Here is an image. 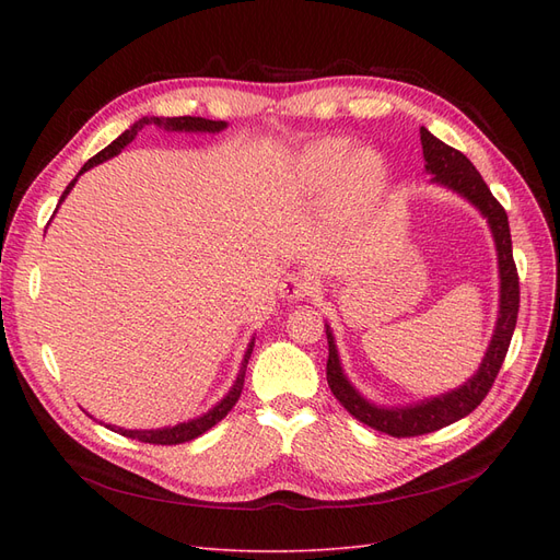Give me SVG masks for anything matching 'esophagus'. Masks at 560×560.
<instances>
[{"instance_id":"1","label":"esophagus","mask_w":560,"mask_h":560,"mask_svg":"<svg viewBox=\"0 0 560 560\" xmlns=\"http://www.w3.org/2000/svg\"><path fill=\"white\" fill-rule=\"evenodd\" d=\"M311 292H313V282L308 276H303V273L287 276L284 282L280 284V296L287 301H303L311 296Z\"/></svg>"}]
</instances>
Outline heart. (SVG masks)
Instances as JSON below:
<instances>
[{"instance_id": "heart-1", "label": "heart", "mask_w": 560, "mask_h": 560, "mask_svg": "<svg viewBox=\"0 0 560 560\" xmlns=\"http://www.w3.org/2000/svg\"><path fill=\"white\" fill-rule=\"evenodd\" d=\"M296 173L308 189L329 194L341 179V189L354 200H371L381 194L385 179L378 156L360 151L350 159V144L343 140H319L299 156Z\"/></svg>"}]
</instances>
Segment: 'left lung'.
<instances>
[{"mask_svg":"<svg viewBox=\"0 0 560 560\" xmlns=\"http://www.w3.org/2000/svg\"><path fill=\"white\" fill-rule=\"evenodd\" d=\"M420 144L422 156H425V171L430 173V182L436 186L465 198L469 206L479 210L486 219V224L493 235L495 252H498V278H500V303H498V319L493 336L486 348L479 369L474 371L463 385H457L444 395L420 399L404 406H381L366 399L358 387L346 376L341 358H338L336 338L331 327H327V343H329V360H327V383L334 397L343 404V409L358 418L364 425L385 432L389 436H418L436 432L451 422L469 416L493 387L498 371L504 362V354L510 350L512 334L516 329L518 315V273L512 254V233L510 219H506L504 208L490 194L488 184L479 175L471 161L460 154V151L436 140L428 128H420Z\"/></svg>","mask_w":560,"mask_h":560,"instance_id":"left-lung-1","label":"left lung"}]
</instances>
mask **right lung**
Here are the masks:
<instances>
[{
	"mask_svg": "<svg viewBox=\"0 0 560 560\" xmlns=\"http://www.w3.org/2000/svg\"><path fill=\"white\" fill-rule=\"evenodd\" d=\"M147 126H156L161 130H167V132H222L229 128L226 121H210V118H200V116H142L140 121H135L126 132L118 135V138L107 144L100 154H95L86 165L81 167L79 175L67 184V189L62 191L60 196V202L70 196V191L74 189L77 179L91 171V167L105 163L114 156L121 154V149H126L135 138H138V132ZM58 202V208H60ZM56 208V212H58ZM252 348H254V336L249 338L247 343V350L243 354V362H241V369H238V376H235L233 385L229 387V393L219 399L212 409H208L206 413H200L191 420H184V422H177V425H167V428H156V430H126V428H116V425H107L112 432H118L124 436H130V439H138V442H144V444H161V446H173V444H184V442H191V439L200 436L202 432H208L210 428H214L219 420H222L233 406L235 401H238L241 393H243V383H245V371H247V362H249V354H252Z\"/></svg>",
	"mask_w": 560,
	"mask_h": 560,
	"instance_id": "right-lung-1",
	"label": "right lung"
}]
</instances>
